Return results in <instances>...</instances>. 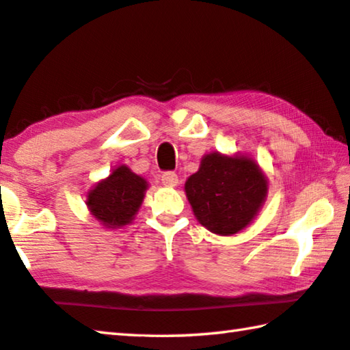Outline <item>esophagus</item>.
Masks as SVG:
<instances>
[{"instance_id":"obj_1","label":"esophagus","mask_w":350,"mask_h":350,"mask_svg":"<svg viewBox=\"0 0 350 350\" xmlns=\"http://www.w3.org/2000/svg\"><path fill=\"white\" fill-rule=\"evenodd\" d=\"M161 180L165 187H176L179 183V177H177L174 171H165L161 176Z\"/></svg>"}]
</instances>
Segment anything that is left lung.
<instances>
[{
	"label": "left lung",
	"instance_id": "8db88e82",
	"mask_svg": "<svg viewBox=\"0 0 350 350\" xmlns=\"http://www.w3.org/2000/svg\"><path fill=\"white\" fill-rule=\"evenodd\" d=\"M268 182L250 157L206 154L189 176L185 193L194 215L220 236H231L250 225L265 202Z\"/></svg>",
	"mask_w": 350,
	"mask_h": 350
}]
</instances>
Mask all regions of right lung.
Listing matches in <instances>:
<instances>
[{"mask_svg": "<svg viewBox=\"0 0 350 350\" xmlns=\"http://www.w3.org/2000/svg\"><path fill=\"white\" fill-rule=\"evenodd\" d=\"M147 182L141 176L131 173L125 165H120L109 176V179L99 182L87 196V205L92 214L105 228L129 225L135 217L144 200Z\"/></svg>", "mask_w": 350, "mask_h": 350, "instance_id": "right-lung-1", "label": "right lung"}]
</instances>
